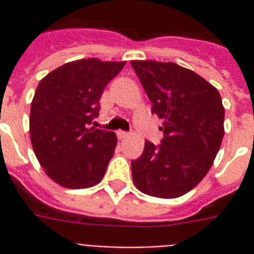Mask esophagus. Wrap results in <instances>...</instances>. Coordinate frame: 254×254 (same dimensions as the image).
Here are the masks:
<instances>
[{
  "label": "esophagus",
  "mask_w": 254,
  "mask_h": 254,
  "mask_svg": "<svg viewBox=\"0 0 254 254\" xmlns=\"http://www.w3.org/2000/svg\"><path fill=\"white\" fill-rule=\"evenodd\" d=\"M117 135H119V138L120 139H125V138H127V137H129V133H127V131H124V130H119L117 131Z\"/></svg>",
  "instance_id": "obj_1"
}]
</instances>
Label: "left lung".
Here are the masks:
<instances>
[{
  "instance_id": "left-lung-1",
  "label": "left lung",
  "mask_w": 254,
  "mask_h": 254,
  "mask_svg": "<svg viewBox=\"0 0 254 254\" xmlns=\"http://www.w3.org/2000/svg\"><path fill=\"white\" fill-rule=\"evenodd\" d=\"M151 113L163 120L162 143L146 141L131 161V177L141 192L174 199L192 190L212 166L224 137L220 93L193 71L167 62L131 61Z\"/></svg>"
}]
</instances>
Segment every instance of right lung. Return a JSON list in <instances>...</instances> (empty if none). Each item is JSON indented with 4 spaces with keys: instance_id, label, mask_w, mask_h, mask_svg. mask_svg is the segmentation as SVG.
<instances>
[{
    "instance_id": "1",
    "label": "right lung",
    "mask_w": 254,
    "mask_h": 254,
    "mask_svg": "<svg viewBox=\"0 0 254 254\" xmlns=\"http://www.w3.org/2000/svg\"><path fill=\"white\" fill-rule=\"evenodd\" d=\"M127 62H68L46 75L30 109V139L50 179L65 189L97 185L115 154L117 135L91 127L104 88Z\"/></svg>"
}]
</instances>
